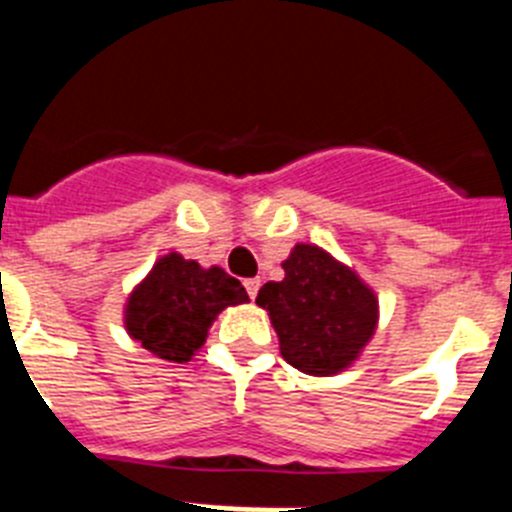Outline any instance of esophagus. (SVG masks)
<instances>
[{"mask_svg": "<svg viewBox=\"0 0 512 512\" xmlns=\"http://www.w3.org/2000/svg\"><path fill=\"white\" fill-rule=\"evenodd\" d=\"M243 287H246L248 297H251V300H256V295H259V287H261V279L259 277L246 279V282H243Z\"/></svg>", "mask_w": 512, "mask_h": 512, "instance_id": "esophagus-1", "label": "esophagus"}]
</instances>
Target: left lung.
<instances>
[{
	"instance_id": "1",
	"label": "left lung",
	"mask_w": 512,
	"mask_h": 512,
	"mask_svg": "<svg viewBox=\"0 0 512 512\" xmlns=\"http://www.w3.org/2000/svg\"><path fill=\"white\" fill-rule=\"evenodd\" d=\"M282 282H266L256 305L269 312L287 364L328 377L346 369L377 328V297L318 246L297 243Z\"/></svg>"
}]
</instances>
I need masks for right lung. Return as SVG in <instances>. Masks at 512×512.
I'll return each instance as SVG.
<instances>
[{
    "instance_id": "1",
    "label": "right lung",
    "mask_w": 512,
    "mask_h": 512,
    "mask_svg": "<svg viewBox=\"0 0 512 512\" xmlns=\"http://www.w3.org/2000/svg\"><path fill=\"white\" fill-rule=\"evenodd\" d=\"M241 302H248L246 289L228 271L169 253L130 295L125 328L153 356L184 364L205 343L217 312Z\"/></svg>"
}]
</instances>
